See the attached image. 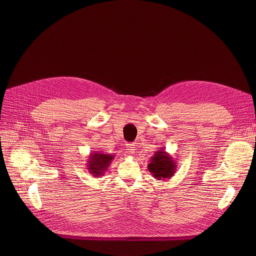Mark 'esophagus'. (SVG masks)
I'll use <instances>...</instances> for the list:
<instances>
[{"label": "esophagus", "mask_w": 256, "mask_h": 256, "mask_svg": "<svg viewBox=\"0 0 256 256\" xmlns=\"http://www.w3.org/2000/svg\"><path fill=\"white\" fill-rule=\"evenodd\" d=\"M126 154H135V152H136V147H135V145H134V144H128V147H126Z\"/></svg>", "instance_id": "34e87169"}]
</instances>
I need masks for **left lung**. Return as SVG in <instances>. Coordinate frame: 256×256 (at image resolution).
Returning a JSON list of instances; mask_svg holds the SVG:
<instances>
[{
	"instance_id": "8db88e82",
	"label": "left lung",
	"mask_w": 256,
	"mask_h": 256,
	"mask_svg": "<svg viewBox=\"0 0 256 256\" xmlns=\"http://www.w3.org/2000/svg\"><path fill=\"white\" fill-rule=\"evenodd\" d=\"M176 160L162 148L154 152V154L150 158V164L147 166L152 176L158 180L171 178L176 171Z\"/></svg>"
}]
</instances>
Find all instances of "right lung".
Wrapping results in <instances>:
<instances>
[{"label": "right lung", "instance_id": "1", "mask_svg": "<svg viewBox=\"0 0 256 256\" xmlns=\"http://www.w3.org/2000/svg\"><path fill=\"white\" fill-rule=\"evenodd\" d=\"M115 156L104 154L102 152H91L87 160V169L93 178H100L106 173Z\"/></svg>", "mask_w": 256, "mask_h": 256}]
</instances>
